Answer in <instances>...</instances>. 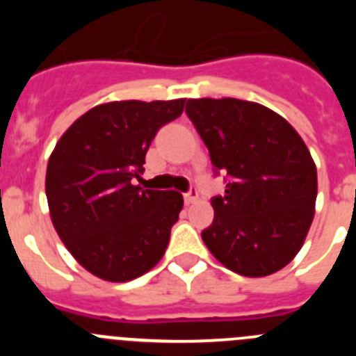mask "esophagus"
I'll return each instance as SVG.
<instances>
[{"label":"esophagus","instance_id":"obj_1","mask_svg":"<svg viewBox=\"0 0 356 356\" xmlns=\"http://www.w3.org/2000/svg\"><path fill=\"white\" fill-rule=\"evenodd\" d=\"M184 200H185V205H193L197 201V191L196 188H191L188 193L184 194Z\"/></svg>","mask_w":356,"mask_h":356}]
</instances>
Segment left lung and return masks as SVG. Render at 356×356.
Segmentation results:
<instances>
[{
    "label": "left lung",
    "instance_id": "obj_1",
    "mask_svg": "<svg viewBox=\"0 0 356 356\" xmlns=\"http://www.w3.org/2000/svg\"><path fill=\"white\" fill-rule=\"evenodd\" d=\"M188 119L228 184L212 197L201 238L229 271L273 275L303 246L312 225L317 169L307 144L282 115L235 97L187 102Z\"/></svg>",
    "mask_w": 356,
    "mask_h": 356
}]
</instances>
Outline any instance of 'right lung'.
Returning a JSON list of instances; mask_svg holds the SVG:
<instances>
[{
    "label": "right lung",
    "instance_id": "obj_1",
    "mask_svg": "<svg viewBox=\"0 0 356 356\" xmlns=\"http://www.w3.org/2000/svg\"><path fill=\"white\" fill-rule=\"evenodd\" d=\"M185 99L103 103L72 122L46 171L56 234L89 273L130 282L165 253L184 197L134 185L156 131L180 118Z\"/></svg>",
    "mask_w": 356,
    "mask_h": 356
}]
</instances>
